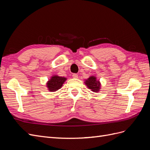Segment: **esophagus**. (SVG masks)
I'll return each instance as SVG.
<instances>
[{
    "instance_id": "1",
    "label": "esophagus",
    "mask_w": 150,
    "mask_h": 150,
    "mask_svg": "<svg viewBox=\"0 0 150 150\" xmlns=\"http://www.w3.org/2000/svg\"><path fill=\"white\" fill-rule=\"evenodd\" d=\"M72 78L74 79H78V75L77 74H72Z\"/></svg>"
}]
</instances>
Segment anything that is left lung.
<instances>
[{
	"label": "left lung",
	"instance_id": "left-lung-1",
	"mask_svg": "<svg viewBox=\"0 0 150 150\" xmlns=\"http://www.w3.org/2000/svg\"><path fill=\"white\" fill-rule=\"evenodd\" d=\"M84 84L94 93H98L101 89V84L95 76H91L87 79L84 80Z\"/></svg>",
	"mask_w": 150,
	"mask_h": 150
}]
</instances>
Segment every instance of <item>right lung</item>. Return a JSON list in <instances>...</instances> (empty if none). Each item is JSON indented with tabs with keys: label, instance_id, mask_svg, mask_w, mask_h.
Listing matches in <instances>:
<instances>
[{
	"label": "right lung",
	"instance_id": "obj_1",
	"mask_svg": "<svg viewBox=\"0 0 150 150\" xmlns=\"http://www.w3.org/2000/svg\"><path fill=\"white\" fill-rule=\"evenodd\" d=\"M67 80L64 77L59 76L58 75H52L46 83V86L49 92H55L62 88V86Z\"/></svg>",
	"mask_w": 150,
	"mask_h": 150
}]
</instances>
